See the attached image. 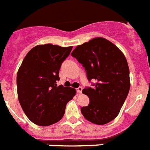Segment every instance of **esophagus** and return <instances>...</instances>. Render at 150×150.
<instances>
[{"label": "esophagus", "instance_id": "esophagus-1", "mask_svg": "<svg viewBox=\"0 0 150 150\" xmlns=\"http://www.w3.org/2000/svg\"><path fill=\"white\" fill-rule=\"evenodd\" d=\"M82 90H83V88H82L81 86H80V87H78L77 89H76V93H82Z\"/></svg>", "mask_w": 150, "mask_h": 150}]
</instances>
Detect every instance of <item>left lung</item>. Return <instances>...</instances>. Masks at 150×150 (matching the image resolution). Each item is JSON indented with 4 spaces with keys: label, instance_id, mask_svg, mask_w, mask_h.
<instances>
[{
    "label": "left lung",
    "instance_id": "8db88e82",
    "mask_svg": "<svg viewBox=\"0 0 150 150\" xmlns=\"http://www.w3.org/2000/svg\"><path fill=\"white\" fill-rule=\"evenodd\" d=\"M85 68L89 81L96 80L93 87L83 93L89 103L82 107L86 120L96 125H105L118 115L130 90V71L124 54L104 38H95L78 45L71 53Z\"/></svg>",
    "mask_w": 150,
    "mask_h": 150
}]
</instances>
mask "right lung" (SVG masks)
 I'll list each match as a JSON object with an SVG mask.
<instances>
[{"mask_svg":"<svg viewBox=\"0 0 150 150\" xmlns=\"http://www.w3.org/2000/svg\"><path fill=\"white\" fill-rule=\"evenodd\" d=\"M72 47L39 45L24 57L16 76L18 99L28 118L39 126L59 121L67 103L76 94L74 88L60 85L59 70Z\"/></svg>","mask_w":150,"mask_h":150,"instance_id":"1","label":"right lung"}]
</instances>
